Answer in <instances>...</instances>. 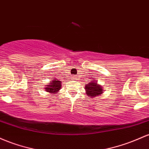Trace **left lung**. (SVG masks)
<instances>
[{
    "label": "left lung",
    "mask_w": 149,
    "mask_h": 149,
    "mask_svg": "<svg viewBox=\"0 0 149 149\" xmlns=\"http://www.w3.org/2000/svg\"><path fill=\"white\" fill-rule=\"evenodd\" d=\"M103 88H102L101 85L98 84L97 81L94 80H91L88 84L85 86V90H86V94L91 98V97H96L102 94Z\"/></svg>",
    "instance_id": "1"
}]
</instances>
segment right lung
<instances>
[{
    "label": "right lung",
    "instance_id": "obj_1",
    "mask_svg": "<svg viewBox=\"0 0 149 149\" xmlns=\"http://www.w3.org/2000/svg\"><path fill=\"white\" fill-rule=\"evenodd\" d=\"M61 82L62 81H59L58 79H53L50 81V83H48V85L45 89L46 91H48L51 93H56L61 89Z\"/></svg>",
    "mask_w": 149,
    "mask_h": 149
}]
</instances>
